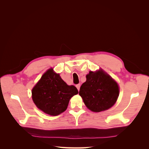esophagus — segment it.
I'll list each match as a JSON object with an SVG mask.
<instances>
[{
    "mask_svg": "<svg viewBox=\"0 0 149 149\" xmlns=\"http://www.w3.org/2000/svg\"><path fill=\"white\" fill-rule=\"evenodd\" d=\"M76 87H77V88L78 91H79L80 88V84H77V85H76Z\"/></svg>",
    "mask_w": 149,
    "mask_h": 149,
    "instance_id": "34e87169",
    "label": "esophagus"
}]
</instances>
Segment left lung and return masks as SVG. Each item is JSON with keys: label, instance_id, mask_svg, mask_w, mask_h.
Returning a JSON list of instances; mask_svg holds the SVG:
<instances>
[{"label": "left lung", "instance_id": "8db88e82", "mask_svg": "<svg viewBox=\"0 0 149 149\" xmlns=\"http://www.w3.org/2000/svg\"><path fill=\"white\" fill-rule=\"evenodd\" d=\"M86 81L81 86L79 95L85 105L95 112L111 108L119 95V87L108 74L101 70L90 71Z\"/></svg>", "mask_w": 149, "mask_h": 149}]
</instances>
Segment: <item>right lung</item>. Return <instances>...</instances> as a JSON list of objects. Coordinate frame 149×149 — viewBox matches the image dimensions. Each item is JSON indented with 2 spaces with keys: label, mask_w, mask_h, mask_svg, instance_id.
Listing matches in <instances>:
<instances>
[{
  "label": "right lung",
  "mask_w": 149,
  "mask_h": 149,
  "mask_svg": "<svg viewBox=\"0 0 149 149\" xmlns=\"http://www.w3.org/2000/svg\"><path fill=\"white\" fill-rule=\"evenodd\" d=\"M78 93L75 86H68L59 74L50 69L33 89L32 97L35 104L41 111L56 116L66 110L70 98Z\"/></svg>",
  "instance_id": "right-lung-1"
}]
</instances>
